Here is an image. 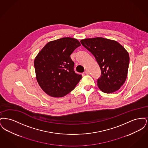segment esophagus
<instances>
[{
	"instance_id": "1",
	"label": "esophagus",
	"mask_w": 148,
	"mask_h": 148,
	"mask_svg": "<svg viewBox=\"0 0 148 148\" xmlns=\"http://www.w3.org/2000/svg\"><path fill=\"white\" fill-rule=\"evenodd\" d=\"M85 73L86 74H89V71H84Z\"/></svg>"
}]
</instances>
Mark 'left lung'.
I'll return each mask as SVG.
<instances>
[{
  "mask_svg": "<svg viewBox=\"0 0 148 148\" xmlns=\"http://www.w3.org/2000/svg\"><path fill=\"white\" fill-rule=\"evenodd\" d=\"M80 42L95 56L100 68L99 89L105 93L118 90L127 75L129 55L127 50L118 42L102 37L86 38Z\"/></svg>",
  "mask_w": 148,
  "mask_h": 148,
  "instance_id": "1",
  "label": "left lung"
}]
</instances>
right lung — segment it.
I'll use <instances>...</instances> for the list:
<instances>
[{
  "label": "right lung",
  "mask_w": 148,
  "mask_h": 148,
  "mask_svg": "<svg viewBox=\"0 0 148 148\" xmlns=\"http://www.w3.org/2000/svg\"><path fill=\"white\" fill-rule=\"evenodd\" d=\"M81 44L77 39L62 38L48 42L34 59L35 76L42 90L54 98L72 91L82 75L74 71L71 54Z\"/></svg>",
  "instance_id": "1"
}]
</instances>
